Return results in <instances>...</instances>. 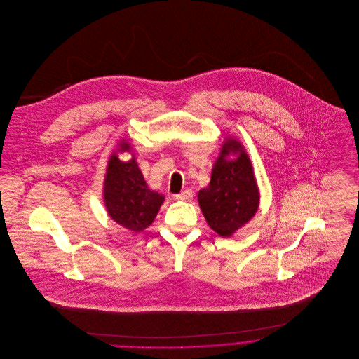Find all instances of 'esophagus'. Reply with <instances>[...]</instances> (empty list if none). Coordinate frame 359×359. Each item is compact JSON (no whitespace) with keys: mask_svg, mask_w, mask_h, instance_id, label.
I'll return each instance as SVG.
<instances>
[{"mask_svg":"<svg viewBox=\"0 0 359 359\" xmlns=\"http://www.w3.org/2000/svg\"><path fill=\"white\" fill-rule=\"evenodd\" d=\"M192 198H194V192L191 189H187V191L175 195V199L182 201V202H189V201H192Z\"/></svg>","mask_w":359,"mask_h":359,"instance_id":"obj_1","label":"esophagus"}]
</instances>
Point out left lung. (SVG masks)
<instances>
[{"label": "left lung", "instance_id": "8db88e82", "mask_svg": "<svg viewBox=\"0 0 359 359\" xmlns=\"http://www.w3.org/2000/svg\"><path fill=\"white\" fill-rule=\"evenodd\" d=\"M198 201L208 226L222 238H231L256 215L259 189L252 160L241 141L224 138L210 184L199 191Z\"/></svg>", "mask_w": 359, "mask_h": 359}]
</instances>
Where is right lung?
Masks as SVG:
<instances>
[{
  "mask_svg": "<svg viewBox=\"0 0 359 359\" xmlns=\"http://www.w3.org/2000/svg\"><path fill=\"white\" fill-rule=\"evenodd\" d=\"M118 153H131L132 158L120 161ZM102 195L109 217L131 232L147 229L164 202L163 195L148 187L127 140H121L109 157Z\"/></svg>",
  "mask_w": 359,
  "mask_h": 359,
  "instance_id": "1",
  "label": "right lung"
}]
</instances>
